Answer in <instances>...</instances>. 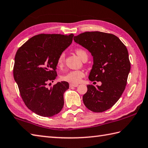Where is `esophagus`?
Returning <instances> with one entry per match:
<instances>
[{"label": "esophagus", "instance_id": "obj_1", "mask_svg": "<svg viewBox=\"0 0 148 148\" xmlns=\"http://www.w3.org/2000/svg\"><path fill=\"white\" fill-rule=\"evenodd\" d=\"M78 85V84H70V87H77Z\"/></svg>", "mask_w": 148, "mask_h": 148}]
</instances>
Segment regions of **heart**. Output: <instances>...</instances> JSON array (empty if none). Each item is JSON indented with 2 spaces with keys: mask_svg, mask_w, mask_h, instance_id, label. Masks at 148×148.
Returning <instances> with one entry per match:
<instances>
[{
  "mask_svg": "<svg viewBox=\"0 0 148 148\" xmlns=\"http://www.w3.org/2000/svg\"><path fill=\"white\" fill-rule=\"evenodd\" d=\"M77 55L80 57L81 59H83L84 57H87V53L86 50L82 49H77L75 50ZM65 59V55L64 53L60 54L57 61V64L59 67H62L64 64ZM85 77V73L82 70H72L68 71V73L62 75L61 79L63 81H66L70 84H77L80 83L82 80V78Z\"/></svg>",
  "mask_w": 148,
  "mask_h": 148,
  "instance_id": "b5f03b06",
  "label": "heart"
}]
</instances>
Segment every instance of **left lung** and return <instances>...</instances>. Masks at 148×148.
I'll return each instance as SVG.
<instances>
[{"label": "left lung", "mask_w": 148, "mask_h": 148, "mask_svg": "<svg viewBox=\"0 0 148 148\" xmlns=\"http://www.w3.org/2000/svg\"><path fill=\"white\" fill-rule=\"evenodd\" d=\"M73 39L93 57L89 79L101 82L100 86L87 85L84 103L92 112H104L118 101L125 89L130 71L128 50L117 36L108 33L85 32Z\"/></svg>", "instance_id": "left-lung-1"}]
</instances>
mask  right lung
Masks as SVG:
<instances>
[{
    "mask_svg": "<svg viewBox=\"0 0 148 148\" xmlns=\"http://www.w3.org/2000/svg\"><path fill=\"white\" fill-rule=\"evenodd\" d=\"M73 36L36 35L20 47L15 55L14 80L26 106L39 116L52 117L64 106L63 95L69 84L62 81L50 88L47 84L56 78L57 59L71 44Z\"/></svg>",
    "mask_w": 148,
    "mask_h": 148,
    "instance_id": "right-lung-1",
    "label": "right lung"
}]
</instances>
